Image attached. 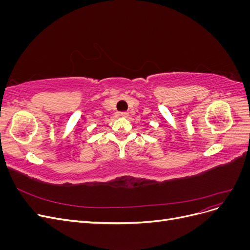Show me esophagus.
Here are the masks:
<instances>
[{"label": "esophagus", "instance_id": "obj_1", "mask_svg": "<svg viewBox=\"0 0 250 250\" xmlns=\"http://www.w3.org/2000/svg\"><path fill=\"white\" fill-rule=\"evenodd\" d=\"M121 115V117H123V118H127L128 117V112L127 111H122L120 113Z\"/></svg>", "mask_w": 250, "mask_h": 250}]
</instances>
